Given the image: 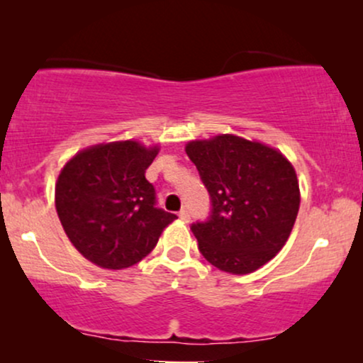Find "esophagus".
<instances>
[{
    "label": "esophagus",
    "mask_w": 363,
    "mask_h": 363,
    "mask_svg": "<svg viewBox=\"0 0 363 363\" xmlns=\"http://www.w3.org/2000/svg\"><path fill=\"white\" fill-rule=\"evenodd\" d=\"M179 218H181L182 220V222H189V218H191V215H189V211H187V210H181V211H179Z\"/></svg>",
    "instance_id": "esophagus-1"
}]
</instances>
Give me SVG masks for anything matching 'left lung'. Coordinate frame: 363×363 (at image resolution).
I'll return each instance as SVG.
<instances>
[{"label":"left lung","mask_w":363,"mask_h":363,"mask_svg":"<svg viewBox=\"0 0 363 363\" xmlns=\"http://www.w3.org/2000/svg\"><path fill=\"white\" fill-rule=\"evenodd\" d=\"M211 196V216L191 227L199 251L225 273L247 274L286 244L301 206L298 179L278 148L235 135L187 141Z\"/></svg>","instance_id":"1"}]
</instances>
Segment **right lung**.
Returning a JSON list of instances; mask_svg holds the SVG:
<instances>
[{
	"instance_id": "add662e5",
	"label": "right lung",
	"mask_w": 363,
	"mask_h": 363,
	"mask_svg": "<svg viewBox=\"0 0 363 363\" xmlns=\"http://www.w3.org/2000/svg\"><path fill=\"white\" fill-rule=\"evenodd\" d=\"M158 145L136 140L97 143L62 165L54 203L69 242L104 269H124L152 252L176 215L155 208L145 172Z\"/></svg>"
}]
</instances>
